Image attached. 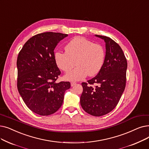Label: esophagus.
<instances>
[{
	"mask_svg": "<svg viewBox=\"0 0 149 149\" xmlns=\"http://www.w3.org/2000/svg\"><path fill=\"white\" fill-rule=\"evenodd\" d=\"M75 85H76V83H75V82H71L70 83V86L72 87L74 86Z\"/></svg>",
	"mask_w": 149,
	"mask_h": 149,
	"instance_id": "esophagus-1",
	"label": "esophagus"
}]
</instances>
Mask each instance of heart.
<instances>
[{
    "label": "heart",
    "instance_id": "obj_1",
    "mask_svg": "<svg viewBox=\"0 0 149 149\" xmlns=\"http://www.w3.org/2000/svg\"><path fill=\"white\" fill-rule=\"evenodd\" d=\"M65 52L57 51L54 58L57 66L65 72L76 67L64 76L69 81H77L88 75L93 77L100 70L105 60V50L99 44L83 37H75L65 46Z\"/></svg>",
    "mask_w": 149,
    "mask_h": 149
}]
</instances>
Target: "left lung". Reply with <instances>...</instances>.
<instances>
[{
    "label": "left lung",
    "instance_id": "left-lung-1",
    "mask_svg": "<svg viewBox=\"0 0 149 149\" xmlns=\"http://www.w3.org/2000/svg\"><path fill=\"white\" fill-rule=\"evenodd\" d=\"M105 42L103 66L95 77L82 83L80 104L87 113L94 116L108 114L118 105L126 83L127 62L119 45L110 38L95 35ZM95 84L94 87L92 86Z\"/></svg>",
    "mask_w": 149,
    "mask_h": 149
}]
</instances>
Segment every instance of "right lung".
Returning a JSON list of instances; mask_svg holds the SVG:
<instances>
[{"label":"right lung","mask_w":149,"mask_h":149,"mask_svg":"<svg viewBox=\"0 0 149 149\" xmlns=\"http://www.w3.org/2000/svg\"><path fill=\"white\" fill-rule=\"evenodd\" d=\"M68 36L45 32L25 43L17 59L18 91L31 111L41 116L54 114L61 107L69 81L56 82L61 72L54 58V49Z\"/></svg>","instance_id":"obj_1"}]
</instances>
